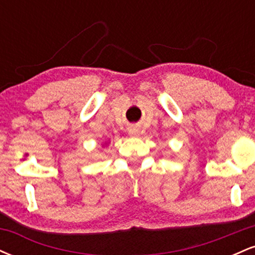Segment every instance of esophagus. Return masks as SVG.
<instances>
[{
	"mask_svg": "<svg viewBox=\"0 0 255 255\" xmlns=\"http://www.w3.org/2000/svg\"><path fill=\"white\" fill-rule=\"evenodd\" d=\"M128 133H129V135H131V136L139 135V130H137L135 127H130L129 130H128Z\"/></svg>",
	"mask_w": 255,
	"mask_h": 255,
	"instance_id": "obj_1",
	"label": "esophagus"
}]
</instances>
